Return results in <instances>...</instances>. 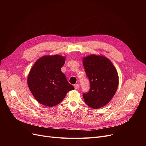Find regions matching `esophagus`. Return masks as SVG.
Masks as SVG:
<instances>
[{
    "label": "esophagus",
    "instance_id": "esophagus-1",
    "mask_svg": "<svg viewBox=\"0 0 146 146\" xmlns=\"http://www.w3.org/2000/svg\"><path fill=\"white\" fill-rule=\"evenodd\" d=\"M74 88L75 89H78L79 88V84H76V85H74Z\"/></svg>",
    "mask_w": 146,
    "mask_h": 146
}]
</instances>
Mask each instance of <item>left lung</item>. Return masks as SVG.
<instances>
[{
	"instance_id": "8db88e82",
	"label": "left lung",
	"mask_w": 146,
	"mask_h": 146,
	"mask_svg": "<svg viewBox=\"0 0 146 146\" xmlns=\"http://www.w3.org/2000/svg\"><path fill=\"white\" fill-rule=\"evenodd\" d=\"M83 64L90 82V90L83 94L85 102L98 109L108 104L115 94L119 78L110 59L102 55L90 54L83 58Z\"/></svg>"
}]
</instances>
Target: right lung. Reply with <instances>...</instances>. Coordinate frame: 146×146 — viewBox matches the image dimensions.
<instances>
[{
	"instance_id": "right-lung-1",
	"label": "right lung",
	"mask_w": 146,
	"mask_h": 146,
	"mask_svg": "<svg viewBox=\"0 0 146 146\" xmlns=\"http://www.w3.org/2000/svg\"><path fill=\"white\" fill-rule=\"evenodd\" d=\"M66 57L60 55L44 56L38 59L28 74L30 91L40 104L48 107L60 104L68 91L74 88L61 71Z\"/></svg>"
}]
</instances>
